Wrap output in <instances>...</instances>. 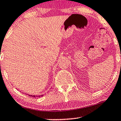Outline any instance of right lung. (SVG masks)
<instances>
[{"label": "right lung", "instance_id": "right-lung-1", "mask_svg": "<svg viewBox=\"0 0 121 121\" xmlns=\"http://www.w3.org/2000/svg\"><path fill=\"white\" fill-rule=\"evenodd\" d=\"M29 96H32V97H41L43 95H39V96H35V95H29Z\"/></svg>", "mask_w": 121, "mask_h": 121}]
</instances>
